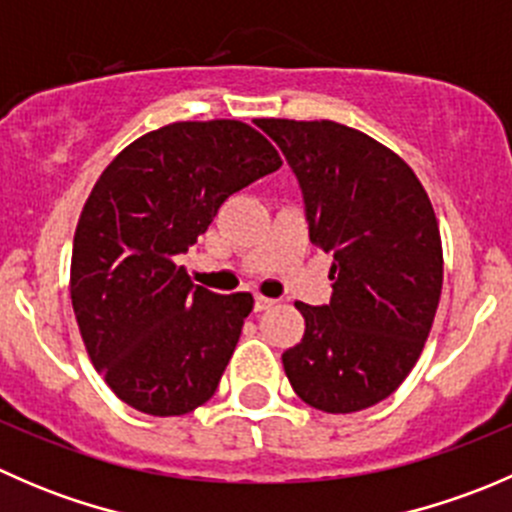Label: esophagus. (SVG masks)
<instances>
[{
    "instance_id": "obj_1",
    "label": "esophagus",
    "mask_w": 512,
    "mask_h": 512,
    "mask_svg": "<svg viewBox=\"0 0 512 512\" xmlns=\"http://www.w3.org/2000/svg\"><path fill=\"white\" fill-rule=\"evenodd\" d=\"M272 304H275V299L257 294V297H255V312H265V309H270Z\"/></svg>"
}]
</instances>
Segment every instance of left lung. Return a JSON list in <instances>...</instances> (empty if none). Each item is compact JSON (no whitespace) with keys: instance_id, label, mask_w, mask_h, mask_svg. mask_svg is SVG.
Instances as JSON below:
<instances>
[{"instance_id":"8db88e82","label":"left lung","mask_w":512,"mask_h":512,"mask_svg":"<svg viewBox=\"0 0 512 512\" xmlns=\"http://www.w3.org/2000/svg\"><path fill=\"white\" fill-rule=\"evenodd\" d=\"M299 180L309 240L334 257L332 299L297 302L304 337L282 354L304 404L354 414L394 394L423 352L443 287L433 205L414 170L334 121H255Z\"/></svg>"}]
</instances>
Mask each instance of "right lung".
I'll list each match as a JSON object with an SVG mask.
<instances>
[{
    "instance_id": "obj_1",
    "label": "right lung",
    "mask_w": 512,
    "mask_h": 512,
    "mask_svg": "<svg viewBox=\"0 0 512 512\" xmlns=\"http://www.w3.org/2000/svg\"><path fill=\"white\" fill-rule=\"evenodd\" d=\"M280 165L247 123L178 121L136 138L96 180L76 225L71 304L123 404L183 416L215 394L255 299L193 285L175 257L232 193Z\"/></svg>"
}]
</instances>
